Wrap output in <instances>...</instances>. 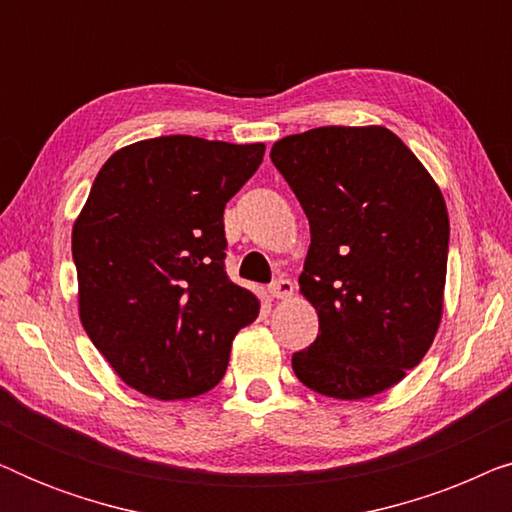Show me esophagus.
I'll return each mask as SVG.
<instances>
[{
    "label": "esophagus",
    "mask_w": 512,
    "mask_h": 512,
    "mask_svg": "<svg viewBox=\"0 0 512 512\" xmlns=\"http://www.w3.org/2000/svg\"><path fill=\"white\" fill-rule=\"evenodd\" d=\"M268 291H270L272 298H289V296H293V282H291V279L279 277L268 286Z\"/></svg>",
    "instance_id": "obj_1"
}]
</instances>
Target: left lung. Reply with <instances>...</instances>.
I'll list each match as a JSON object with an SVG mask.
<instances>
[{"mask_svg":"<svg viewBox=\"0 0 512 512\" xmlns=\"http://www.w3.org/2000/svg\"><path fill=\"white\" fill-rule=\"evenodd\" d=\"M270 158L312 235L298 282L319 335L293 354V373L342 401L394 387L429 352L443 314V193L380 125L307 130L275 142Z\"/></svg>","mask_w":512,"mask_h":512,"instance_id":"obj_1","label":"left lung"}]
</instances>
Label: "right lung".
Masks as SVG:
<instances>
[{
  "label": "right lung",
  "instance_id": "1",
  "mask_svg": "<svg viewBox=\"0 0 512 512\" xmlns=\"http://www.w3.org/2000/svg\"><path fill=\"white\" fill-rule=\"evenodd\" d=\"M263 144L167 135L116 151L74 223L79 314L125 384L160 401L221 382L258 300L226 275V202Z\"/></svg>",
  "mask_w": 512,
  "mask_h": 512
}]
</instances>
